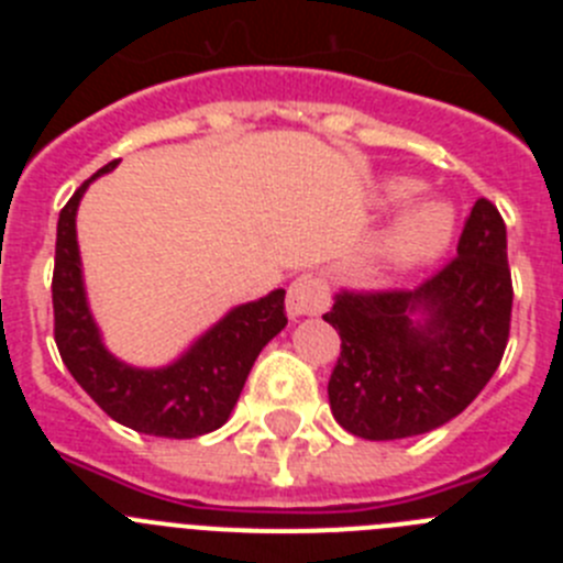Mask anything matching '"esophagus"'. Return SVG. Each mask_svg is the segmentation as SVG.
I'll return each instance as SVG.
<instances>
[{
	"label": "esophagus",
	"mask_w": 563,
	"mask_h": 563,
	"mask_svg": "<svg viewBox=\"0 0 563 563\" xmlns=\"http://www.w3.org/2000/svg\"><path fill=\"white\" fill-rule=\"evenodd\" d=\"M330 305V287L316 273H305V276L292 278L290 290H287V312L290 318L301 316H318Z\"/></svg>",
	"instance_id": "1"
}]
</instances>
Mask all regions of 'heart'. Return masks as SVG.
Instances as JSON below:
<instances>
[{
  "label": "heart",
  "mask_w": 563,
  "mask_h": 563,
  "mask_svg": "<svg viewBox=\"0 0 563 563\" xmlns=\"http://www.w3.org/2000/svg\"><path fill=\"white\" fill-rule=\"evenodd\" d=\"M417 191V183L395 180L389 186L391 200H402ZM451 236V213L437 202H422L409 208L400 220L389 228V233L380 242L383 265L389 267H411L434 256L445 247Z\"/></svg>",
  "instance_id": "obj_1"
}]
</instances>
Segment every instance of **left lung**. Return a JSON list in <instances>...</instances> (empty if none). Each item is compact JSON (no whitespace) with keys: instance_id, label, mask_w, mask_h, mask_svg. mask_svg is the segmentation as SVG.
Segmentation results:
<instances>
[{"instance_id":"obj_1","label":"left lung","mask_w":563,"mask_h":563,"mask_svg":"<svg viewBox=\"0 0 563 563\" xmlns=\"http://www.w3.org/2000/svg\"><path fill=\"white\" fill-rule=\"evenodd\" d=\"M510 310L505 220L482 197L462 225L456 256L417 290L335 292L324 316L341 335L327 386L335 420L363 440L440 429L499 369Z\"/></svg>"}]
</instances>
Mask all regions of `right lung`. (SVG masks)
<instances>
[{"instance_id": "obj_1", "label": "right lung", "mask_w": 563, "mask_h": 563, "mask_svg": "<svg viewBox=\"0 0 563 563\" xmlns=\"http://www.w3.org/2000/svg\"><path fill=\"white\" fill-rule=\"evenodd\" d=\"M114 166L118 161L107 163L98 174ZM96 177H89L58 213L53 267V335L58 355L78 386L121 426L168 440H191L217 431L231 417L262 346L285 330V290H273L231 310L166 369H132L114 361L103 350L89 316L76 242L78 202Z\"/></svg>"}]
</instances>
